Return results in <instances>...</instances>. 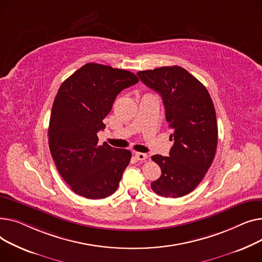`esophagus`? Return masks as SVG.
I'll list each match as a JSON object with an SVG mask.
<instances>
[{
  "label": "esophagus",
  "instance_id": "1",
  "mask_svg": "<svg viewBox=\"0 0 262 262\" xmlns=\"http://www.w3.org/2000/svg\"><path fill=\"white\" fill-rule=\"evenodd\" d=\"M135 158L138 161H145L148 158L147 153H143V152H135Z\"/></svg>",
  "mask_w": 262,
  "mask_h": 262
}]
</instances>
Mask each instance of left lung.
Listing matches in <instances>:
<instances>
[{"instance_id":"obj_1","label":"left lung","mask_w":262,"mask_h":262,"mask_svg":"<svg viewBox=\"0 0 262 262\" xmlns=\"http://www.w3.org/2000/svg\"><path fill=\"white\" fill-rule=\"evenodd\" d=\"M137 76L162 96L166 120L173 130L169 157H151L162 170L151 188L165 198L188 194L205 177L216 155L218 126L211 97L195 77L178 66L140 71Z\"/></svg>"}]
</instances>
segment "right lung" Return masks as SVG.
Segmentation results:
<instances>
[{
    "mask_svg": "<svg viewBox=\"0 0 262 262\" xmlns=\"http://www.w3.org/2000/svg\"><path fill=\"white\" fill-rule=\"evenodd\" d=\"M138 82L133 73L86 63L60 85L49 127V145L60 176L88 199H103L118 187L131 152L98 145L97 132L120 92Z\"/></svg>",
    "mask_w": 262,
    "mask_h": 262,
    "instance_id": "obj_1",
    "label": "right lung"
}]
</instances>
